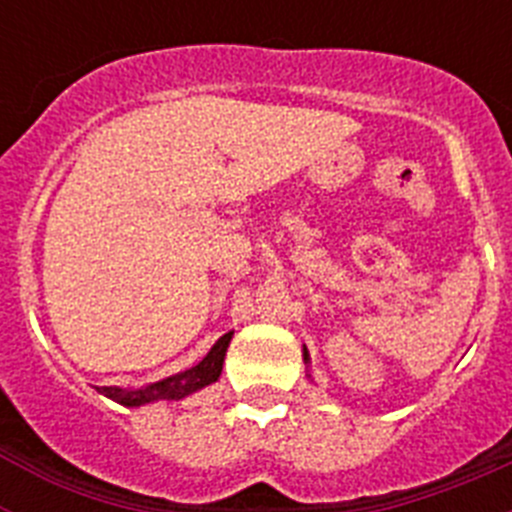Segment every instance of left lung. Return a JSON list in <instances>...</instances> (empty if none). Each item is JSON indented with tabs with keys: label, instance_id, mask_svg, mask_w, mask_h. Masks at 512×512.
Wrapping results in <instances>:
<instances>
[{
	"label": "left lung",
	"instance_id": "1",
	"mask_svg": "<svg viewBox=\"0 0 512 512\" xmlns=\"http://www.w3.org/2000/svg\"><path fill=\"white\" fill-rule=\"evenodd\" d=\"M302 356H305V361H307V364H310V354H307V348H305V351H302ZM307 377H310V374H307Z\"/></svg>",
	"mask_w": 512,
	"mask_h": 512
}]
</instances>
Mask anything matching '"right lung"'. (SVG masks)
I'll use <instances>...</instances> for the list:
<instances>
[{"label": "right lung", "instance_id": "right-lung-1", "mask_svg": "<svg viewBox=\"0 0 512 512\" xmlns=\"http://www.w3.org/2000/svg\"><path fill=\"white\" fill-rule=\"evenodd\" d=\"M230 338H233V330L225 333L223 338H217L215 346L210 348V354H207L197 366L187 369V372H179L174 374V377H166L161 379V382L140 387V390L102 387L99 392H102L104 397H110V400L125 405V408H140V405H148V402H156V400H182V397L202 390V387H207V384L217 382V377H220V372H223L225 351H228L230 346Z\"/></svg>", "mask_w": 512, "mask_h": 512}]
</instances>
